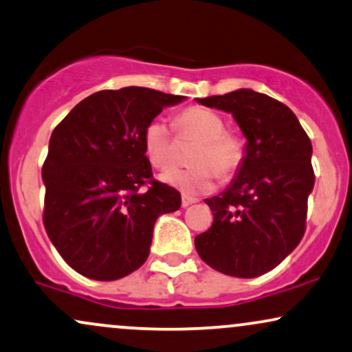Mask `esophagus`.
<instances>
[{"label":"esophagus","mask_w":352,"mask_h":352,"mask_svg":"<svg viewBox=\"0 0 352 352\" xmlns=\"http://www.w3.org/2000/svg\"><path fill=\"white\" fill-rule=\"evenodd\" d=\"M194 202H197V199L189 197V196H183V199H181V206L183 207H189L190 204H194Z\"/></svg>","instance_id":"esophagus-1"}]
</instances>
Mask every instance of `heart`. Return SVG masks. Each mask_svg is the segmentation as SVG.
Listing matches in <instances>:
<instances>
[{
  "label": "heart",
  "mask_w": 352,
  "mask_h": 352,
  "mask_svg": "<svg viewBox=\"0 0 352 352\" xmlns=\"http://www.w3.org/2000/svg\"><path fill=\"white\" fill-rule=\"evenodd\" d=\"M175 130L181 137L199 140L190 153V168H171L164 171V183L189 196L210 192L219 176L232 181L240 175L246 160V146L240 133L225 129L219 112L202 106H189L175 117ZM143 153L151 166L163 169L175 158L173 132L162 117L148 120L142 132Z\"/></svg>",
  "instance_id": "heart-1"
}]
</instances>
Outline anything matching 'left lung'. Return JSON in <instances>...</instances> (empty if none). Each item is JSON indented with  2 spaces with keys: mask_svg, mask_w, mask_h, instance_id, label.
Masks as SVG:
<instances>
[{
  "mask_svg": "<svg viewBox=\"0 0 352 352\" xmlns=\"http://www.w3.org/2000/svg\"><path fill=\"white\" fill-rule=\"evenodd\" d=\"M197 102L232 112L248 138L240 175L220 196L206 199L214 222L194 240L197 253L227 276L266 274L305 233L315 184L311 142L285 104L253 89Z\"/></svg>",
  "mask_w": 352,
  "mask_h": 352,
  "instance_id": "obj_1",
  "label": "left lung"
}]
</instances>
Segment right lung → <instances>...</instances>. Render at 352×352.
<instances>
[{
    "label": "right lung",
    "mask_w": 352,
    "mask_h": 352,
    "mask_svg": "<svg viewBox=\"0 0 352 352\" xmlns=\"http://www.w3.org/2000/svg\"><path fill=\"white\" fill-rule=\"evenodd\" d=\"M183 99L138 86L98 91L52 132L42 166L43 227L76 272L116 280L137 271L150 254L156 219L181 207V194L153 177L142 132Z\"/></svg>",
    "instance_id": "1"
}]
</instances>
